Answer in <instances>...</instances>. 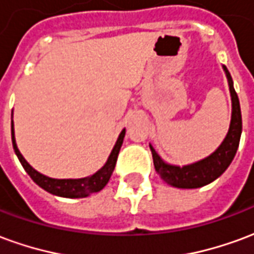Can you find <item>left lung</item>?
Returning a JSON list of instances; mask_svg holds the SVG:
<instances>
[{
    "mask_svg": "<svg viewBox=\"0 0 254 254\" xmlns=\"http://www.w3.org/2000/svg\"><path fill=\"white\" fill-rule=\"evenodd\" d=\"M224 72L229 78L230 94H231V100H233V114H231L229 133H227L223 143L220 144V147L212 155H209L208 158L200 160L197 163H193V165L178 167V166L165 163L160 159L159 155L155 152L152 145H149L151 152H152L155 170L159 174L160 178L167 182L169 185L182 188V189L204 187L222 176L234 159L238 145H240L241 133H242V116H241L240 99H238V95L235 92L234 85H233V78L230 76V72L226 66H224Z\"/></svg>",
    "mask_w": 254,
    "mask_h": 254,
    "instance_id": "1",
    "label": "left lung"
}]
</instances>
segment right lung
<instances>
[{"label": "right lung", "mask_w": 254, "mask_h": 254, "mask_svg": "<svg viewBox=\"0 0 254 254\" xmlns=\"http://www.w3.org/2000/svg\"><path fill=\"white\" fill-rule=\"evenodd\" d=\"M124 137H125V129L122 130L120 137L117 140L116 145L111 151L106 165L99 171H96L94 176L81 178V180H54V178L43 176L41 173H38L35 169H32L28 165V162L23 158V155L20 154L19 148L16 145V140H14L13 121H12V144H13V149L16 155H17V158H19L21 166L27 171V174L42 189H45V190H47L49 193H53V194H57V196L61 197H69V198H78V197L88 196V194L102 190L107 185V182H109L111 174L114 171V167H116L117 158H118V154H120Z\"/></svg>", "instance_id": "add662e5"}]
</instances>
